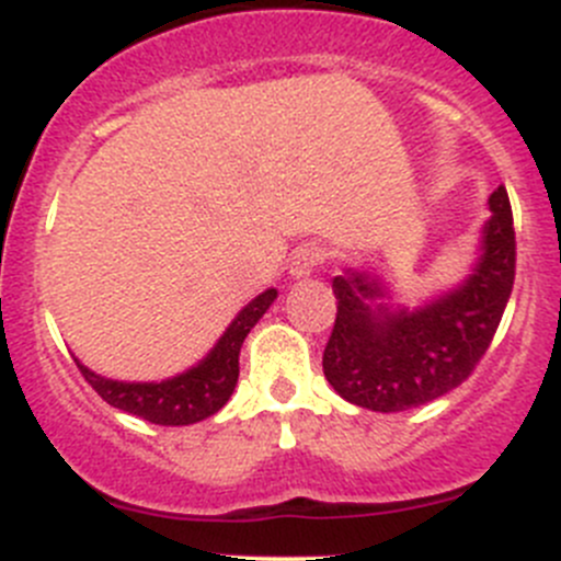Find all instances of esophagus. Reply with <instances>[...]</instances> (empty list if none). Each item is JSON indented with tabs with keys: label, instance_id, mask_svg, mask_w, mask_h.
<instances>
[{
	"label": "esophagus",
	"instance_id": "esophagus-1",
	"mask_svg": "<svg viewBox=\"0 0 561 561\" xmlns=\"http://www.w3.org/2000/svg\"><path fill=\"white\" fill-rule=\"evenodd\" d=\"M325 260V252H322L320 247H312V244H304L298 247L296 252L290 254V274L296 276V279H301V276H309L317 265Z\"/></svg>",
	"mask_w": 561,
	"mask_h": 561
}]
</instances>
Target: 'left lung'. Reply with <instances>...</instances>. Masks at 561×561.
Listing matches in <instances>:
<instances>
[{
	"instance_id": "8db88e82",
	"label": "left lung",
	"mask_w": 561,
	"mask_h": 561,
	"mask_svg": "<svg viewBox=\"0 0 561 561\" xmlns=\"http://www.w3.org/2000/svg\"><path fill=\"white\" fill-rule=\"evenodd\" d=\"M472 274L417 309L390 301L369 271L333 276L336 322L322 371L342 399L371 412H404L461 386L489 350L516 279V230L505 186L489 197Z\"/></svg>"
}]
</instances>
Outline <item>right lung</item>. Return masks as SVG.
<instances>
[{
	"mask_svg": "<svg viewBox=\"0 0 561 561\" xmlns=\"http://www.w3.org/2000/svg\"><path fill=\"white\" fill-rule=\"evenodd\" d=\"M276 290L260 293L254 301L241 309L239 317L228 325V331L219 336L211 353L197 366L186 369L184 375H175L162 382H118L107 377L94 375L92 369L76 360L87 382L103 396L116 410L138 415L157 426H190V423L211 417L214 412L228 404L236 382H239V353L247 333L254 322L265 314V309L274 304Z\"/></svg>",
	"mask_w": 561,
	"mask_h": 561,
	"instance_id": "obj_1",
	"label": "right lung"
}]
</instances>
